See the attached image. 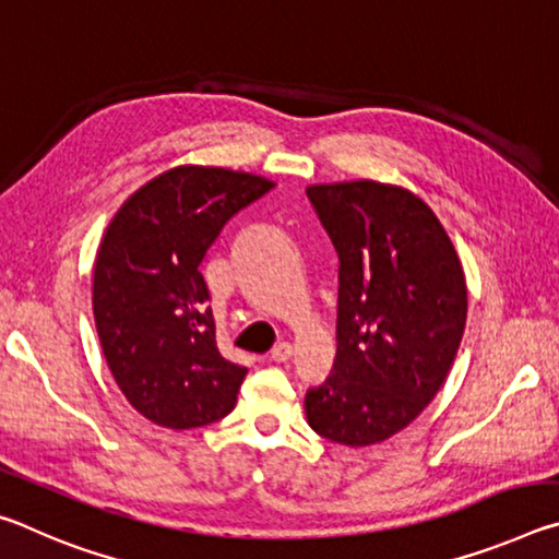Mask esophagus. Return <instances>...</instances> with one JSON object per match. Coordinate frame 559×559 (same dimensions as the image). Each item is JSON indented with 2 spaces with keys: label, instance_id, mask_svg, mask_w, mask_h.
<instances>
[{
  "label": "esophagus",
  "instance_id": "obj_1",
  "mask_svg": "<svg viewBox=\"0 0 559 559\" xmlns=\"http://www.w3.org/2000/svg\"><path fill=\"white\" fill-rule=\"evenodd\" d=\"M293 357V347L288 345V343H281V345H276L273 347V353H271V362H288V359Z\"/></svg>",
  "mask_w": 559,
  "mask_h": 559
}]
</instances>
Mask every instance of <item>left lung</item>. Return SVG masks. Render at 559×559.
<instances>
[{"label":"left lung","mask_w":559,"mask_h":559,"mask_svg":"<svg viewBox=\"0 0 559 559\" xmlns=\"http://www.w3.org/2000/svg\"><path fill=\"white\" fill-rule=\"evenodd\" d=\"M306 192L340 257L337 355L333 374L308 390L306 416L323 439L370 447L441 390L466 328V276L412 189L349 179Z\"/></svg>","instance_id":"obj_1"}]
</instances>
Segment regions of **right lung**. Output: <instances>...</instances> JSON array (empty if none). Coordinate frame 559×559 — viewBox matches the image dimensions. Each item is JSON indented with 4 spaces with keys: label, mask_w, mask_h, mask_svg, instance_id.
<instances>
[{
    "label": "right lung",
    "mask_w": 559,
    "mask_h": 559,
    "mask_svg": "<svg viewBox=\"0 0 559 559\" xmlns=\"http://www.w3.org/2000/svg\"><path fill=\"white\" fill-rule=\"evenodd\" d=\"M276 185L214 165H179L135 189L103 234L93 318L112 380L132 409L165 429L229 414L246 367L216 347L204 253L231 216Z\"/></svg>",
    "instance_id": "1"
}]
</instances>
